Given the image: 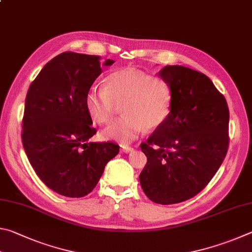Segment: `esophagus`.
I'll return each instance as SVG.
<instances>
[{
    "label": "esophagus",
    "instance_id": "1",
    "mask_svg": "<svg viewBox=\"0 0 252 252\" xmlns=\"http://www.w3.org/2000/svg\"><path fill=\"white\" fill-rule=\"evenodd\" d=\"M121 151H122L123 153H125V154H128V153H130V152H133L134 148L130 147V146H123Z\"/></svg>",
    "mask_w": 252,
    "mask_h": 252
}]
</instances>
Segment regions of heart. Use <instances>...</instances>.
Instances as JSON below:
<instances>
[{
    "mask_svg": "<svg viewBox=\"0 0 252 252\" xmlns=\"http://www.w3.org/2000/svg\"><path fill=\"white\" fill-rule=\"evenodd\" d=\"M171 104L173 90L167 79L134 67L108 74L104 87L90 88L84 98L87 114L100 125L112 122L122 105L123 116L100 133L103 139L122 145L134 142L146 129L164 125Z\"/></svg>",
    "mask_w": 252,
    "mask_h": 252,
    "instance_id": "b5f03b06",
    "label": "heart"
}]
</instances>
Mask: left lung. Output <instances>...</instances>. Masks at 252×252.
I'll list each match as a JSON object with an SVG mask.
<instances>
[{
  "instance_id": "obj_1",
  "label": "left lung",
  "mask_w": 252,
  "mask_h": 252,
  "mask_svg": "<svg viewBox=\"0 0 252 252\" xmlns=\"http://www.w3.org/2000/svg\"><path fill=\"white\" fill-rule=\"evenodd\" d=\"M159 76L170 84L173 104L165 124L140 144L147 164L143 190L160 205L199 193L221 166L229 147V108L208 76L182 65H167Z\"/></svg>"
}]
</instances>
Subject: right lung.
I'll return each mask as SVG.
<instances>
[{
    "instance_id": "1",
    "label": "right lung",
    "mask_w": 252,
    "mask_h": 252,
    "mask_svg": "<svg viewBox=\"0 0 252 252\" xmlns=\"http://www.w3.org/2000/svg\"><path fill=\"white\" fill-rule=\"evenodd\" d=\"M100 56L64 52L42 68L26 94L22 143L39 179L62 196L81 198L98 183L119 153L115 143H88L96 129L84 98L101 66Z\"/></svg>"
}]
</instances>
